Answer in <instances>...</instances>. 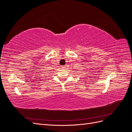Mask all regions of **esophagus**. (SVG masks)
I'll return each instance as SVG.
<instances>
[{
  "label": "esophagus",
  "instance_id": "1",
  "mask_svg": "<svg viewBox=\"0 0 132 132\" xmlns=\"http://www.w3.org/2000/svg\"><path fill=\"white\" fill-rule=\"evenodd\" d=\"M62 68H63V69H65V68H66V66H65V65H64V66H62Z\"/></svg>",
  "mask_w": 132,
  "mask_h": 132
}]
</instances>
